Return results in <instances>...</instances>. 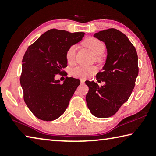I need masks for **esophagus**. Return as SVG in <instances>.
Here are the masks:
<instances>
[{
    "label": "esophagus",
    "mask_w": 156,
    "mask_h": 156,
    "mask_svg": "<svg viewBox=\"0 0 156 156\" xmlns=\"http://www.w3.org/2000/svg\"><path fill=\"white\" fill-rule=\"evenodd\" d=\"M80 81H81V84H83L85 83V79H81Z\"/></svg>",
    "instance_id": "esophagus-1"
}]
</instances>
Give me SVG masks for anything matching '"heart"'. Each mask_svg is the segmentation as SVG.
<instances>
[{
    "mask_svg": "<svg viewBox=\"0 0 156 156\" xmlns=\"http://www.w3.org/2000/svg\"><path fill=\"white\" fill-rule=\"evenodd\" d=\"M83 44L87 47L96 55L102 54L105 50L104 43L94 37H89L84 41ZM77 47L71 45L66 53V58L68 62L70 63L75 59V55ZM96 67L94 66L79 65L75 67L71 70V74L73 76L82 78H87L93 75L96 72Z\"/></svg>",
    "mask_w": 156,
    "mask_h": 156,
    "instance_id": "1",
    "label": "heart"
}]
</instances>
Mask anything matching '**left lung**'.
I'll return each mask as SVG.
<instances>
[{
  "label": "left lung",
  "instance_id": "left-lung-1",
  "mask_svg": "<svg viewBox=\"0 0 156 156\" xmlns=\"http://www.w3.org/2000/svg\"><path fill=\"white\" fill-rule=\"evenodd\" d=\"M94 37L104 42L107 50L102 71L96 75L98 81L105 84L100 87L94 81H86V102L93 115L107 118L115 114L131 95L139 74L138 55L128 38L116 29L100 31Z\"/></svg>",
  "mask_w": 156,
  "mask_h": 156
}]
</instances>
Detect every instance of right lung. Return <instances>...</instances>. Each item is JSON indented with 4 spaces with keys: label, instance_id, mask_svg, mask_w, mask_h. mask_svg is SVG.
Masks as SVG:
<instances>
[{
    "label": "right lung",
    "instance_id": "1",
    "mask_svg": "<svg viewBox=\"0 0 156 156\" xmlns=\"http://www.w3.org/2000/svg\"><path fill=\"white\" fill-rule=\"evenodd\" d=\"M84 32L51 29L26 50L22 60L20 84L26 105L37 118L53 121L62 115L80 84L78 79L55 80L67 66L66 53L81 41Z\"/></svg>",
    "mask_w": 156,
    "mask_h": 156
}]
</instances>
